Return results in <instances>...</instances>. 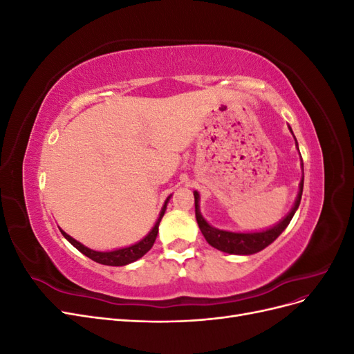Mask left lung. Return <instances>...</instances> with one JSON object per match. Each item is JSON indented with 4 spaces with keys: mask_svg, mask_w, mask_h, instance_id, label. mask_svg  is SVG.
Instances as JSON below:
<instances>
[{
    "mask_svg": "<svg viewBox=\"0 0 354 354\" xmlns=\"http://www.w3.org/2000/svg\"><path fill=\"white\" fill-rule=\"evenodd\" d=\"M289 131L292 133L291 127H288ZM294 136V133H292ZM295 138V136H294ZM295 146L298 149V143L295 138ZM299 152V149H298ZM301 169L303 164H301ZM303 186H304V171H303V177L301 181H299V189H298V195L297 199L294 202V207L291 208L286 216L279 221L276 223L274 226L266 229V230H260V232H230V230H221L217 227H212L211 224L203 218V216L201 214L199 209V194L195 190V214H196V221L198 226L203 234V238L207 239V242L214 246V248L227 252V254H234V255H251L255 252H260L261 250H264L266 246H269L272 242H274L277 239V236L288 227V224L291 223L295 211L299 207V202H301V195H303Z\"/></svg>",
    "mask_w": 354,
    "mask_h": 354,
    "instance_id": "1",
    "label": "left lung"
}]
</instances>
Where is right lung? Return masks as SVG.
Instances as JSON below:
<instances>
[{
  "label": "right lung",
  "mask_w": 354,
  "mask_h": 354,
  "mask_svg": "<svg viewBox=\"0 0 354 354\" xmlns=\"http://www.w3.org/2000/svg\"><path fill=\"white\" fill-rule=\"evenodd\" d=\"M169 198H171V195L167 198L164 207H162V209H160L159 217H158V220L155 223V226L152 227V230L149 232L142 241H138V242H136V243H133L130 246H124V248H118V250H113V251H95V250L88 248V246L82 245L77 239H73L72 236H69L66 232H63L60 227L59 229H60L63 236H65L75 246V248H77L80 252H82L84 255H87L88 259H91L93 261L104 264V266H127V264L137 261L138 259H142V257L153 246L155 239L158 236L159 223H160V220H162V217H164Z\"/></svg>",
  "instance_id": "1"
}]
</instances>
